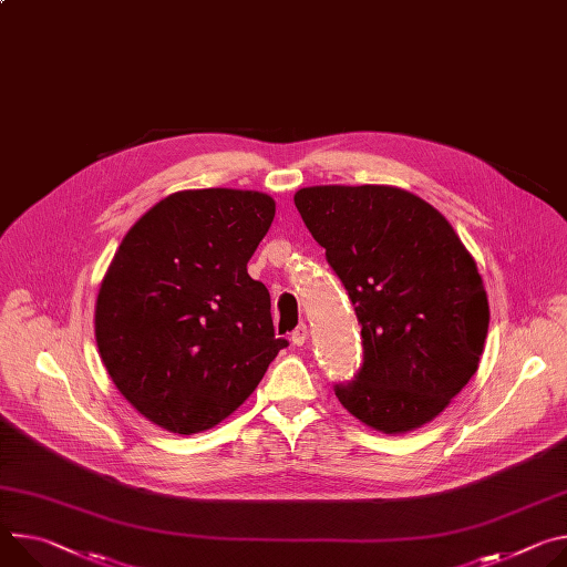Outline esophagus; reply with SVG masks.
<instances>
[{
  "label": "esophagus",
  "instance_id": "obj_1",
  "mask_svg": "<svg viewBox=\"0 0 567 567\" xmlns=\"http://www.w3.org/2000/svg\"><path fill=\"white\" fill-rule=\"evenodd\" d=\"M307 337H310V330H307V326H298V328L291 332L289 341H291L293 346H302V343L307 341Z\"/></svg>",
  "mask_w": 567,
  "mask_h": 567
}]
</instances>
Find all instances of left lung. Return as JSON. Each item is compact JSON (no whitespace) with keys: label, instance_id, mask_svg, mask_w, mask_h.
<instances>
[{"label":"left lung","instance_id":"1","mask_svg":"<svg viewBox=\"0 0 567 567\" xmlns=\"http://www.w3.org/2000/svg\"><path fill=\"white\" fill-rule=\"evenodd\" d=\"M359 323L364 362L334 393L382 434L434 421L471 382L488 334L475 257L421 196L391 185H317L293 194Z\"/></svg>","mask_w":567,"mask_h":567}]
</instances>
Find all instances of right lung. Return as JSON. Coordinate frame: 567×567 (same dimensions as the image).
<instances>
[{
	"label": "right lung",
	"mask_w": 567,
	"mask_h": 567,
	"mask_svg": "<svg viewBox=\"0 0 567 567\" xmlns=\"http://www.w3.org/2000/svg\"><path fill=\"white\" fill-rule=\"evenodd\" d=\"M274 217L262 192L183 189L124 235L94 337L111 380L153 425L185 436L219 425L287 346L267 287L246 271Z\"/></svg>",
	"instance_id": "obj_1"
}]
</instances>
